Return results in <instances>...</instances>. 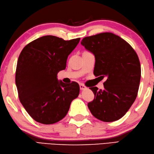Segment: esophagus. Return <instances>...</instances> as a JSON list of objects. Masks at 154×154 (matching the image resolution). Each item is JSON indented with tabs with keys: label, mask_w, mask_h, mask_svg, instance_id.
I'll list each match as a JSON object with an SVG mask.
<instances>
[{
	"label": "esophagus",
	"mask_w": 154,
	"mask_h": 154,
	"mask_svg": "<svg viewBox=\"0 0 154 154\" xmlns=\"http://www.w3.org/2000/svg\"><path fill=\"white\" fill-rule=\"evenodd\" d=\"M80 90H85L86 88V86L83 85V84H80Z\"/></svg>",
	"instance_id": "34e87169"
}]
</instances>
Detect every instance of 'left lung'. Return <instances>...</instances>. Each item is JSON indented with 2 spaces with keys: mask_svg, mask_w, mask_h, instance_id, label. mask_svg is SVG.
Instances as JSON below:
<instances>
[{
  "mask_svg": "<svg viewBox=\"0 0 154 154\" xmlns=\"http://www.w3.org/2000/svg\"><path fill=\"white\" fill-rule=\"evenodd\" d=\"M81 44L94 55V76L106 77L103 90L90 88L94 98L88 103V109L102 121L119 120L137 97L141 79L137 55L128 43L112 33L86 37Z\"/></svg>",
  "mask_w": 154,
  "mask_h": 154,
  "instance_id": "left-lung-1",
  "label": "left lung"
}]
</instances>
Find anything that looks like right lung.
Returning <instances> with one entry per match:
<instances>
[{
    "mask_svg": "<svg viewBox=\"0 0 154 154\" xmlns=\"http://www.w3.org/2000/svg\"><path fill=\"white\" fill-rule=\"evenodd\" d=\"M80 39L65 41L53 35L43 36L27 44L20 54L15 75L19 98L37 122H58L78 97V84L66 85L58 81L57 75L66 68L68 57Z\"/></svg>",
    "mask_w": 154,
    "mask_h": 154,
    "instance_id": "obj_1",
    "label": "right lung"
}]
</instances>
